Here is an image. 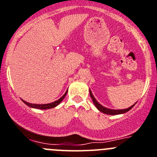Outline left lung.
<instances>
[{
	"label": "left lung",
	"instance_id": "left-lung-1",
	"mask_svg": "<svg viewBox=\"0 0 157 157\" xmlns=\"http://www.w3.org/2000/svg\"><path fill=\"white\" fill-rule=\"evenodd\" d=\"M89 92H90V96H91V98H92V101H93L94 104H95V106L96 107V108H97L99 111H101L102 113H103V114H110V115H115V114H124V113H126L127 111H129L130 109L133 108V106L136 104L135 103L133 105H132L131 107H128V108L126 109H122V110H113V109H109V108H107V107H103V106H102V105L100 104V103L96 100V99H95V98L94 97V95H92V91H91L90 89H89Z\"/></svg>",
	"mask_w": 157,
	"mask_h": 157
}]
</instances>
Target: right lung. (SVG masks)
<instances>
[{
    "label": "right lung",
    "mask_w": 157,
    "mask_h": 157,
    "mask_svg": "<svg viewBox=\"0 0 157 157\" xmlns=\"http://www.w3.org/2000/svg\"><path fill=\"white\" fill-rule=\"evenodd\" d=\"M68 92V90L65 92V93L62 95V97L60 98L58 100H56V101L53 102V103H46V104H35V103H28V102L24 101L22 99V101L24 102L26 105H28V107H31V108H35V109H41V110H46V109H50V108H54V107H57L58 104H59L64 99V98L65 97V95L67 94Z\"/></svg>",
    "instance_id": "obj_1"
}]
</instances>
